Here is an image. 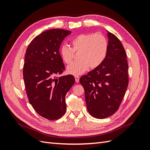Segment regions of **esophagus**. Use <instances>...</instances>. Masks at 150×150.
<instances>
[{"mask_svg": "<svg viewBox=\"0 0 150 150\" xmlns=\"http://www.w3.org/2000/svg\"><path fill=\"white\" fill-rule=\"evenodd\" d=\"M75 81H76V83H79V76H76L75 77Z\"/></svg>", "mask_w": 150, "mask_h": 150, "instance_id": "34e87169", "label": "esophagus"}]
</instances>
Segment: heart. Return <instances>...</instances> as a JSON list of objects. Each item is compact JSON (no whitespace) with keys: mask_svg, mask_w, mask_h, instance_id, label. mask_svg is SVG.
<instances>
[{"mask_svg":"<svg viewBox=\"0 0 150 150\" xmlns=\"http://www.w3.org/2000/svg\"><path fill=\"white\" fill-rule=\"evenodd\" d=\"M72 48L63 45L60 49L62 61L70 64L74 52L80 51L78 61L72 63L67 67L68 74L77 76L83 74L89 67L96 68L105 59L108 50L106 37L100 33L81 34L71 40Z\"/></svg>","mask_w":150,"mask_h":150,"instance_id":"b5f03b06","label":"heart"}]
</instances>
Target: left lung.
<instances>
[{"instance_id":"left-lung-1","label":"left lung","mask_w":150,"mask_h":150,"mask_svg":"<svg viewBox=\"0 0 150 150\" xmlns=\"http://www.w3.org/2000/svg\"><path fill=\"white\" fill-rule=\"evenodd\" d=\"M108 50L105 59L79 82L83 86L86 107L98 119L115 113L128 85V64L123 46L115 35L107 31Z\"/></svg>"}]
</instances>
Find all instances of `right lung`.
I'll list each match as a JSON object with an SVG mask.
<instances>
[{
  "instance_id": "right-lung-1",
  "label": "right lung",
  "mask_w": 150,
  "mask_h": 150,
  "mask_svg": "<svg viewBox=\"0 0 150 150\" xmlns=\"http://www.w3.org/2000/svg\"><path fill=\"white\" fill-rule=\"evenodd\" d=\"M71 31L53 29L32 40L26 50L23 78L29 101L40 116L56 120L66 111L65 97L75 82L73 76L57 78L65 69L60 45Z\"/></svg>"
}]
</instances>
